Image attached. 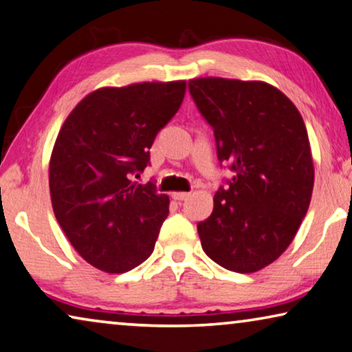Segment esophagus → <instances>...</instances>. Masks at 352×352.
<instances>
[{
	"mask_svg": "<svg viewBox=\"0 0 352 352\" xmlns=\"http://www.w3.org/2000/svg\"><path fill=\"white\" fill-rule=\"evenodd\" d=\"M190 196H191V192H174L172 194V197H174L175 201H186Z\"/></svg>",
	"mask_w": 352,
	"mask_h": 352,
	"instance_id": "1",
	"label": "esophagus"
}]
</instances>
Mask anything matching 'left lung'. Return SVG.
Masks as SVG:
<instances>
[{
	"label": "left lung",
	"mask_w": 352,
	"mask_h": 352,
	"mask_svg": "<svg viewBox=\"0 0 352 352\" xmlns=\"http://www.w3.org/2000/svg\"><path fill=\"white\" fill-rule=\"evenodd\" d=\"M188 90L212 126L218 161L234 172L197 224L202 248L224 269L258 272L285 253L310 206L314 167L305 123L264 82L192 78Z\"/></svg>",
	"instance_id": "8db88e82"
}]
</instances>
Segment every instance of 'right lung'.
Segmentation results:
<instances>
[{"instance_id": "1", "label": "right lung", "mask_w": 352, "mask_h": 352, "mask_svg": "<svg viewBox=\"0 0 352 352\" xmlns=\"http://www.w3.org/2000/svg\"><path fill=\"white\" fill-rule=\"evenodd\" d=\"M186 82L99 88L63 123L52 151V207L78 254L107 274H124L153 253L169 197L133 175L150 164L156 134L185 98Z\"/></svg>"}]
</instances>
